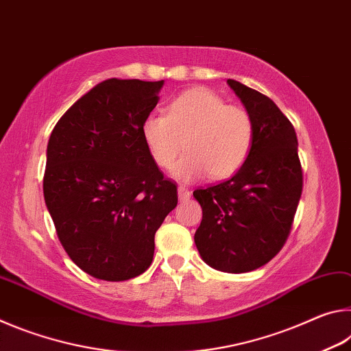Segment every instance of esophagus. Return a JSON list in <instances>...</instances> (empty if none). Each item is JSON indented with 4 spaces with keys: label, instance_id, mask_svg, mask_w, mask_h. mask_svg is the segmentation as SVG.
Listing matches in <instances>:
<instances>
[{
    "label": "esophagus",
    "instance_id": "1",
    "mask_svg": "<svg viewBox=\"0 0 351 351\" xmlns=\"http://www.w3.org/2000/svg\"><path fill=\"white\" fill-rule=\"evenodd\" d=\"M178 197H180V201H187L190 198V190L186 186H180L178 187Z\"/></svg>",
    "mask_w": 351,
    "mask_h": 351
}]
</instances>
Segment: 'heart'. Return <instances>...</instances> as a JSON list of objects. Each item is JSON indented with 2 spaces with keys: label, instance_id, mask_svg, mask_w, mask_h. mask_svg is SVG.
Returning a JSON list of instances; mask_svg holds the SVG:
<instances>
[{
  "label": "heart",
  "instance_id": "obj_1",
  "mask_svg": "<svg viewBox=\"0 0 351 351\" xmlns=\"http://www.w3.org/2000/svg\"><path fill=\"white\" fill-rule=\"evenodd\" d=\"M142 138L158 167L171 169L182 148L187 153L173 170L181 181L209 173L212 180L235 175L254 147V121L241 106L228 105L206 88H193L171 100L164 114H150Z\"/></svg>",
  "mask_w": 351,
  "mask_h": 351
}]
</instances>
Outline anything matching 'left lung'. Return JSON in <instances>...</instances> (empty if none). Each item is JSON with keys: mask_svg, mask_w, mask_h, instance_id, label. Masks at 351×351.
<instances>
[{"mask_svg": "<svg viewBox=\"0 0 351 351\" xmlns=\"http://www.w3.org/2000/svg\"><path fill=\"white\" fill-rule=\"evenodd\" d=\"M254 121V147L245 165L217 186L197 189L203 209L195 245L207 265L241 274L280 252L299 204L304 173L293 123L272 100L229 79Z\"/></svg>", "mask_w": 351, "mask_h": 351, "instance_id": "obj_1", "label": "left lung"}]
</instances>
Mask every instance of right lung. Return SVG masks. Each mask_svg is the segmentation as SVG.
<instances>
[{"label":"right lung","instance_id":"1","mask_svg":"<svg viewBox=\"0 0 351 351\" xmlns=\"http://www.w3.org/2000/svg\"><path fill=\"white\" fill-rule=\"evenodd\" d=\"M164 80L108 79L82 96L47 142L45 203L82 271L122 282L147 271L154 234L178 204L142 138Z\"/></svg>","mask_w":351,"mask_h":351}]
</instances>
